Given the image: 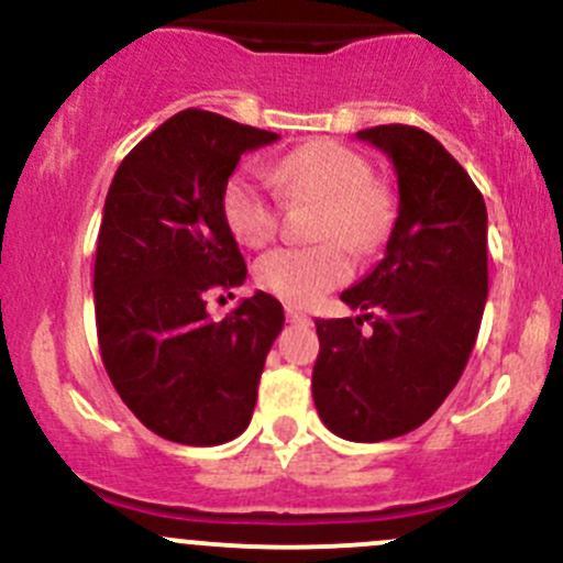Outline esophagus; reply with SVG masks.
I'll return each instance as SVG.
<instances>
[{
	"label": "esophagus",
	"mask_w": 563,
	"mask_h": 563,
	"mask_svg": "<svg viewBox=\"0 0 563 563\" xmlns=\"http://www.w3.org/2000/svg\"><path fill=\"white\" fill-rule=\"evenodd\" d=\"M286 318L291 323H308L310 318H308V313H302V310L299 308H294V305H286Z\"/></svg>",
	"instance_id": "esophagus-1"
}]
</instances>
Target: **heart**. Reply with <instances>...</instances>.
Returning a JSON list of instances; mask_svg holds the SVG:
<instances>
[{"label":"heart","mask_w":563,"mask_h":563,"mask_svg":"<svg viewBox=\"0 0 563 563\" xmlns=\"http://www.w3.org/2000/svg\"><path fill=\"white\" fill-rule=\"evenodd\" d=\"M266 181L286 203L318 201L313 240L321 245L277 247L255 261V283L283 302L313 305L351 277L354 255H371L395 225V196L373 179L371 163L351 146L316 139L264 166ZM250 176H231L220 209L236 242L269 245L280 229V201Z\"/></svg>","instance_id":"1"}]
</instances>
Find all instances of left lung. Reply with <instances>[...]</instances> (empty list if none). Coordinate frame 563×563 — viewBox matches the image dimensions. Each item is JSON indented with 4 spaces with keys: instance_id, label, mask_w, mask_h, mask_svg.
<instances>
[{
    "instance_id": "obj_1",
    "label": "left lung",
    "mask_w": 563,
    "mask_h": 563,
    "mask_svg": "<svg viewBox=\"0 0 563 563\" xmlns=\"http://www.w3.org/2000/svg\"><path fill=\"white\" fill-rule=\"evenodd\" d=\"M356 139L389 155L400 207L384 258L340 294L362 316L316 318L313 400L334 435L371 444L428 422L463 376L487 299V209L424 130L378 124Z\"/></svg>"
}]
</instances>
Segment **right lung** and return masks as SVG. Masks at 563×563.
Wrapping results in <instances>:
<instances>
[{
    "mask_svg": "<svg viewBox=\"0 0 563 563\" xmlns=\"http://www.w3.org/2000/svg\"><path fill=\"white\" fill-rule=\"evenodd\" d=\"M277 133L187 108L119 163L108 187L95 321L113 389L161 439L214 446L250 424L283 305L264 291L214 321L209 294L247 277L220 209L240 157Z\"/></svg>",
    "mask_w": 563,
    "mask_h": 563,
    "instance_id": "1",
    "label": "right lung"
}]
</instances>
